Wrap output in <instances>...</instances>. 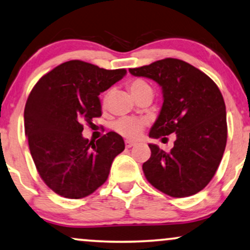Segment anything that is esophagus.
<instances>
[{
    "label": "esophagus",
    "mask_w": 250,
    "mask_h": 250,
    "mask_svg": "<svg viewBox=\"0 0 250 250\" xmlns=\"http://www.w3.org/2000/svg\"><path fill=\"white\" fill-rule=\"evenodd\" d=\"M125 146H126V148H132L133 146H135V144H134V142H132V141H126Z\"/></svg>",
    "instance_id": "1"
}]
</instances>
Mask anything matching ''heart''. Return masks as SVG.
<instances>
[{
	"mask_svg": "<svg viewBox=\"0 0 250 250\" xmlns=\"http://www.w3.org/2000/svg\"><path fill=\"white\" fill-rule=\"evenodd\" d=\"M128 88L131 90V93L137 97L140 95L142 92H145L146 89L150 88V86L147 83L144 82L141 79L133 80L128 83ZM110 94L111 92H106L102 97V105L105 106L108 104ZM146 127V122L141 121V119H135L131 117H123L118 119L117 122L113 123L112 128L115 129V132H117L119 135H122L123 138L128 139V140H137L141 137L142 132Z\"/></svg>",
	"mask_w": 250,
	"mask_h": 250,
	"instance_id": "b5f03b06",
	"label": "heart"
}]
</instances>
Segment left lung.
Listing matches in <instances>:
<instances>
[{
    "label": "left lung",
    "instance_id": "left-lung-1",
    "mask_svg": "<svg viewBox=\"0 0 250 250\" xmlns=\"http://www.w3.org/2000/svg\"><path fill=\"white\" fill-rule=\"evenodd\" d=\"M129 72L150 78L163 90V105L149 137L177 134L168 153L149 145L150 158L142 165L146 179L168 196L199 193L215 176L228 140L225 102L218 86L177 58H164Z\"/></svg>",
    "mask_w": 250,
    "mask_h": 250
}]
</instances>
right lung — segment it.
<instances>
[{
	"label": "right lung",
	"mask_w": 250,
	"mask_h": 250,
	"mask_svg": "<svg viewBox=\"0 0 250 250\" xmlns=\"http://www.w3.org/2000/svg\"><path fill=\"white\" fill-rule=\"evenodd\" d=\"M126 74L73 60L40 78L26 101L25 134L41 179L58 195L83 199L108 179L115 157L125 149L116 132L96 142L83 137V123L101 117L99 95Z\"/></svg>",
	"instance_id": "add662e5"
}]
</instances>
